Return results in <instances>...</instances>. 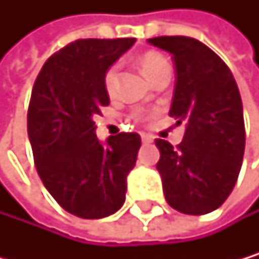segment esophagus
I'll return each mask as SVG.
<instances>
[{"label": "esophagus", "mask_w": 259, "mask_h": 259, "mask_svg": "<svg viewBox=\"0 0 259 259\" xmlns=\"http://www.w3.org/2000/svg\"><path fill=\"white\" fill-rule=\"evenodd\" d=\"M141 140H143V143H152L154 141V137L152 135H147V134H143L141 135Z\"/></svg>", "instance_id": "34e87169"}]
</instances>
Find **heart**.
Instances as JSON below:
<instances>
[{"mask_svg":"<svg viewBox=\"0 0 259 259\" xmlns=\"http://www.w3.org/2000/svg\"><path fill=\"white\" fill-rule=\"evenodd\" d=\"M141 68L147 79L154 82L163 74H171V65L158 53H146L141 57ZM118 74H119V65H112L104 73V88L108 95H115L118 88Z\"/></svg>","mask_w":259,"mask_h":259,"instance_id":"obj_1","label":"heart"}]
</instances>
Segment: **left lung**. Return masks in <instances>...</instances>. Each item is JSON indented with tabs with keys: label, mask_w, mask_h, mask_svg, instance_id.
<instances>
[{
	"label": "left lung",
	"mask_w": 259,
	"mask_h": 259,
	"mask_svg": "<svg viewBox=\"0 0 259 259\" xmlns=\"http://www.w3.org/2000/svg\"><path fill=\"white\" fill-rule=\"evenodd\" d=\"M147 41L172 54L176 87L169 116L186 124L177 147L155 140L164 199L183 214L211 213L230 196L244 157L236 80L225 62L196 38L163 35Z\"/></svg>",
	"instance_id": "obj_1"
}]
</instances>
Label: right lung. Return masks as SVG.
<instances>
[{
    "instance_id": "1",
    "label": "right lung",
    "mask_w": 259,
    "mask_h": 259,
    "mask_svg": "<svg viewBox=\"0 0 259 259\" xmlns=\"http://www.w3.org/2000/svg\"><path fill=\"white\" fill-rule=\"evenodd\" d=\"M135 38H80L49 57L35 79L27 135L37 172L56 202L77 218L101 219L125 200L141 138L121 132L101 144L93 118L110 104L104 73Z\"/></svg>"
}]
</instances>
